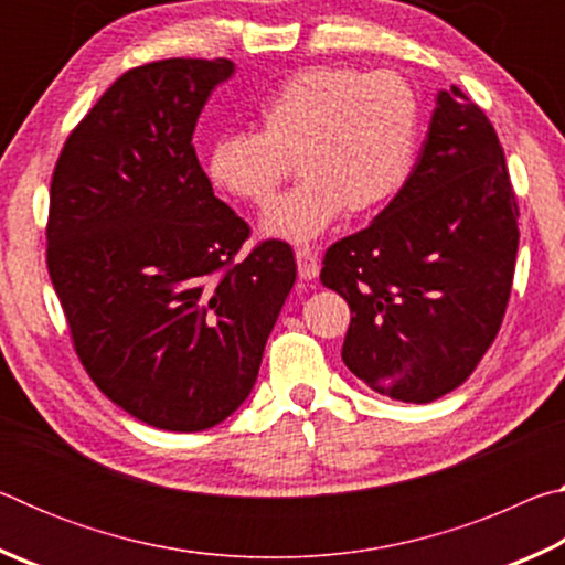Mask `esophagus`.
Instances as JSON below:
<instances>
[{
	"mask_svg": "<svg viewBox=\"0 0 565 565\" xmlns=\"http://www.w3.org/2000/svg\"><path fill=\"white\" fill-rule=\"evenodd\" d=\"M294 254H296V264H299V276H301V279H306V281L317 279L319 269H321L319 254L313 252L311 246H296Z\"/></svg>",
	"mask_w": 565,
	"mask_h": 565,
	"instance_id": "34e87169",
	"label": "esophagus"
}]
</instances>
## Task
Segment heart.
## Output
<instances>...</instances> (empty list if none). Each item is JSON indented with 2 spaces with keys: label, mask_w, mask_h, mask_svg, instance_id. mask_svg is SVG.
<instances>
[{
  "label": "heart",
  "mask_w": 565,
  "mask_h": 565,
  "mask_svg": "<svg viewBox=\"0 0 565 565\" xmlns=\"http://www.w3.org/2000/svg\"><path fill=\"white\" fill-rule=\"evenodd\" d=\"M420 134V99L396 72L319 64L289 76L262 107V131L218 137L206 171L218 189L266 206L291 174L299 186L266 214V232L309 242L349 214L384 206L408 179Z\"/></svg>",
  "instance_id": "1"
}]
</instances>
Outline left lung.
<instances>
[{
    "label": "left lung",
    "instance_id": "obj_1",
    "mask_svg": "<svg viewBox=\"0 0 565 565\" xmlns=\"http://www.w3.org/2000/svg\"><path fill=\"white\" fill-rule=\"evenodd\" d=\"M519 216L493 124L458 87L441 92L394 202L323 256L321 284L351 309V374L406 404L461 386L499 337Z\"/></svg>",
    "mask_w": 565,
    "mask_h": 565
}]
</instances>
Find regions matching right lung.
Masks as SVG:
<instances>
[{
  "instance_id": "add662e5",
  "label": "right lung",
  "mask_w": 565,
  "mask_h": 565,
  "mask_svg": "<svg viewBox=\"0 0 565 565\" xmlns=\"http://www.w3.org/2000/svg\"><path fill=\"white\" fill-rule=\"evenodd\" d=\"M228 60L124 72L54 164L46 269L76 356L102 394L167 431H204L244 404L296 281L291 246L214 196L191 145Z\"/></svg>"
}]
</instances>
